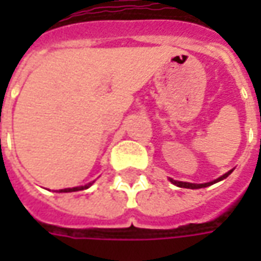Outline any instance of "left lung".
Here are the masks:
<instances>
[{"instance_id": "8db88e82", "label": "left lung", "mask_w": 261, "mask_h": 261, "mask_svg": "<svg viewBox=\"0 0 261 261\" xmlns=\"http://www.w3.org/2000/svg\"><path fill=\"white\" fill-rule=\"evenodd\" d=\"M233 170V169H232ZM232 170H229V172H226L225 175H222L221 177H218V179H215V180L213 181H208V183H202V185H196V183H189V181H177V180H173V179H169L173 185H176V186L179 187H185V189H202V187H208L211 186V185H214V183H217V181L219 180H224V179H226L228 176L232 173Z\"/></svg>"}]
</instances>
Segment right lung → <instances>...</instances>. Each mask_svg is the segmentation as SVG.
I'll list each match as a JSON object with an SVG mask.
<instances>
[{"instance_id":"right-lung-1","label":"right lung","mask_w":261,"mask_h":261,"mask_svg":"<svg viewBox=\"0 0 261 261\" xmlns=\"http://www.w3.org/2000/svg\"><path fill=\"white\" fill-rule=\"evenodd\" d=\"M93 183V181H92ZM92 183H88L85 186H80V187H72V189H61L60 193H71V192H80V190H84V189H88V187L91 186Z\"/></svg>"}]
</instances>
